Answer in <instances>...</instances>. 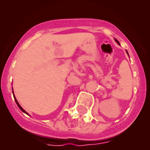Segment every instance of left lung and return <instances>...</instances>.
<instances>
[{
  "label": "left lung",
  "instance_id": "8db88e82",
  "mask_svg": "<svg viewBox=\"0 0 150 150\" xmlns=\"http://www.w3.org/2000/svg\"><path fill=\"white\" fill-rule=\"evenodd\" d=\"M115 41H116V42H117V43H118V44H120V43H119V42H118V41H117V40H116V39H115ZM127 53H128V52H127Z\"/></svg>",
  "mask_w": 150,
  "mask_h": 150
}]
</instances>
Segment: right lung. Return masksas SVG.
<instances>
[{"instance_id":"right-lung-1","label":"right lung","mask_w":150,"mask_h":150,"mask_svg":"<svg viewBox=\"0 0 150 150\" xmlns=\"http://www.w3.org/2000/svg\"><path fill=\"white\" fill-rule=\"evenodd\" d=\"M13 98H14V100H15V102H16V104H17V105H18V107H19V109H20V110H22V112H23L26 113V114H27V115H28V113H27V112H26V111H25V110H24V109H23V108H22V107H21V106H20V104H19V103H18L17 100H16V97H15V96H14V95H13Z\"/></svg>"}]
</instances>
